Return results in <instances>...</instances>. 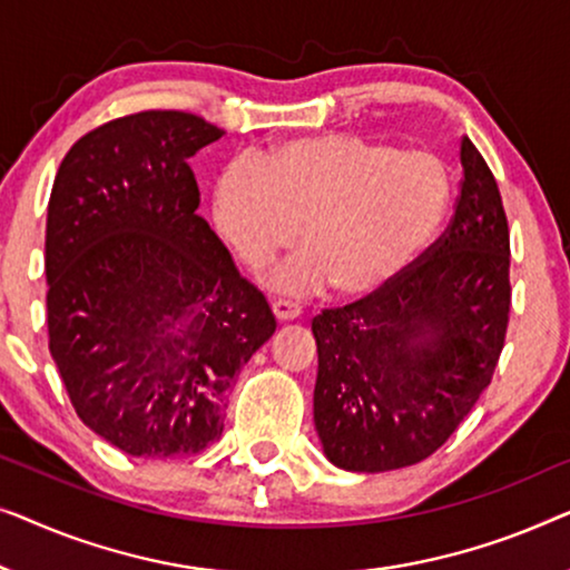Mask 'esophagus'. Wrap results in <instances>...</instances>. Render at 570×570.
I'll return each instance as SVG.
<instances>
[{"mask_svg": "<svg viewBox=\"0 0 570 570\" xmlns=\"http://www.w3.org/2000/svg\"><path fill=\"white\" fill-rule=\"evenodd\" d=\"M271 309H274V317L278 320V323H292V320L302 315L299 304L286 302V299H274L271 302Z\"/></svg>", "mask_w": 570, "mask_h": 570, "instance_id": "1", "label": "esophagus"}]
</instances>
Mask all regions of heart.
Here are the masks:
<instances>
[{
	"label": "heart",
	"instance_id": "b5f03b06",
	"mask_svg": "<svg viewBox=\"0 0 570 570\" xmlns=\"http://www.w3.org/2000/svg\"><path fill=\"white\" fill-rule=\"evenodd\" d=\"M446 206L449 173L431 151L323 134L232 163L216 180L212 216L247 266L299 235L304 250L271 271L274 288L307 294L331 284L341 299H362L426 250Z\"/></svg>",
	"mask_w": 570,
	"mask_h": 570
}]
</instances>
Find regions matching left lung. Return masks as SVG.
<instances>
[{
  "instance_id": "1",
  "label": "left lung",
  "mask_w": 570,
  "mask_h": 570,
  "mask_svg": "<svg viewBox=\"0 0 570 570\" xmlns=\"http://www.w3.org/2000/svg\"><path fill=\"white\" fill-rule=\"evenodd\" d=\"M462 190L419 266L366 299L312 320L315 429L348 472L434 454L491 384L507 338L509 224L493 173L468 136Z\"/></svg>"
}]
</instances>
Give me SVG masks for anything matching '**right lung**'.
<instances>
[{
	"label": "right lung",
	"instance_id": "obj_1",
	"mask_svg": "<svg viewBox=\"0 0 570 570\" xmlns=\"http://www.w3.org/2000/svg\"><path fill=\"white\" fill-rule=\"evenodd\" d=\"M224 131L144 110L85 134L46 219L48 348L87 429L144 460L219 442L239 368L276 331L206 219L188 159Z\"/></svg>",
	"mask_w": 570,
	"mask_h": 570
}]
</instances>
